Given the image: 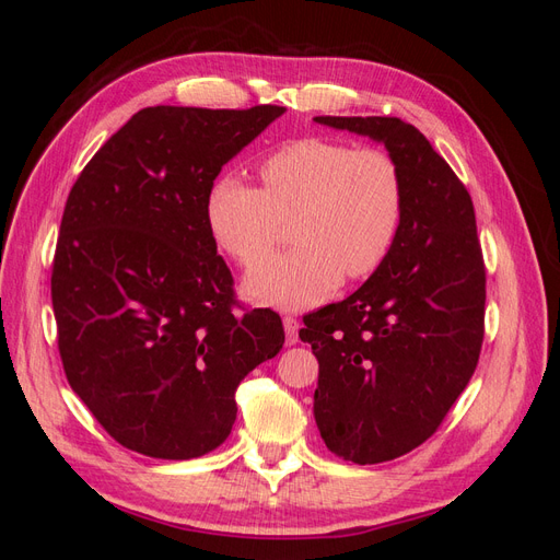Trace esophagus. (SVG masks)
<instances>
[{
  "mask_svg": "<svg viewBox=\"0 0 560 560\" xmlns=\"http://www.w3.org/2000/svg\"><path fill=\"white\" fill-rule=\"evenodd\" d=\"M282 327H284L287 343L294 346V343H296V334H299V322H296V317H292V315L282 317Z\"/></svg>",
  "mask_w": 560,
  "mask_h": 560,
  "instance_id": "esophagus-1",
  "label": "esophagus"
}]
</instances>
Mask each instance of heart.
<instances>
[{
    "instance_id": "heart-1",
    "label": "heart",
    "mask_w": 560,
    "mask_h": 560,
    "mask_svg": "<svg viewBox=\"0 0 560 560\" xmlns=\"http://www.w3.org/2000/svg\"><path fill=\"white\" fill-rule=\"evenodd\" d=\"M261 191L238 177H219L206 198V222L229 257L252 266L273 249L282 222L292 252L254 266L245 292L268 306L301 311L327 299L341 276L376 273L404 217V182L383 149H350L325 138L284 144L259 163Z\"/></svg>"
}]
</instances>
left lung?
<instances>
[{
    "label": "left lung",
    "instance_id": "obj_1",
    "mask_svg": "<svg viewBox=\"0 0 560 560\" xmlns=\"http://www.w3.org/2000/svg\"><path fill=\"white\" fill-rule=\"evenodd\" d=\"M383 142L404 182L387 259L358 292L303 317L317 364L313 413L327 448L376 465L430 439L483 343L486 268L471 198L416 126L395 116H315Z\"/></svg>",
    "mask_w": 560,
    "mask_h": 560
}]
</instances>
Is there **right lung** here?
I'll return each mask as SVG.
<instances>
[{
  "label": "right lung",
  "instance_id": "obj_1",
  "mask_svg": "<svg viewBox=\"0 0 560 560\" xmlns=\"http://www.w3.org/2000/svg\"><path fill=\"white\" fill-rule=\"evenodd\" d=\"M284 107H147L74 182L50 276L58 350L118 444L161 460L214 451L235 389L284 343L278 313H233L206 222L212 182Z\"/></svg>",
  "mask_w": 560,
  "mask_h": 560
}]
</instances>
